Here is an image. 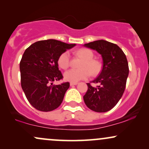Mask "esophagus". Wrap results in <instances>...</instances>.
<instances>
[{"label": "esophagus", "mask_w": 149, "mask_h": 149, "mask_svg": "<svg viewBox=\"0 0 149 149\" xmlns=\"http://www.w3.org/2000/svg\"><path fill=\"white\" fill-rule=\"evenodd\" d=\"M77 84H78V82H71L70 83V85L72 86V85H76Z\"/></svg>", "instance_id": "esophagus-1"}]
</instances>
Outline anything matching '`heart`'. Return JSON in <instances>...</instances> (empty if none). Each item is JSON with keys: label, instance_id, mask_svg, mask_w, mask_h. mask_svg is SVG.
<instances>
[{"label": "heart", "instance_id": "b5f03b06", "mask_svg": "<svg viewBox=\"0 0 149 149\" xmlns=\"http://www.w3.org/2000/svg\"><path fill=\"white\" fill-rule=\"evenodd\" d=\"M76 54L83 59L80 64L79 69H71L64 73L65 80L70 82H78L88 78L90 75L95 76L101 72L102 63L100 59H95L94 53L88 48L78 49ZM58 65L62 69H67L71 65L69 53L64 52L59 55L57 59Z\"/></svg>", "mask_w": 149, "mask_h": 149}]
</instances>
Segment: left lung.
<instances>
[{
	"mask_svg": "<svg viewBox=\"0 0 149 149\" xmlns=\"http://www.w3.org/2000/svg\"><path fill=\"white\" fill-rule=\"evenodd\" d=\"M102 54L103 68L93 81L87 83L88 91L83 100L89 109L95 112H107L117 104L123 95L129 74L125 54L116 44L104 40L85 44ZM92 82L97 84L92 86Z\"/></svg>",
	"mask_w": 149,
	"mask_h": 149,
	"instance_id": "obj_1",
	"label": "left lung"
}]
</instances>
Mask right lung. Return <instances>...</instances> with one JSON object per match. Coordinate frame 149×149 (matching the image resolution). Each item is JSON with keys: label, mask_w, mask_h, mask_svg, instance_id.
<instances>
[{"label": "right lung", "mask_w": 149, "mask_h": 149, "mask_svg": "<svg viewBox=\"0 0 149 149\" xmlns=\"http://www.w3.org/2000/svg\"><path fill=\"white\" fill-rule=\"evenodd\" d=\"M75 45L49 39L34 42L26 49L19 64L21 85L27 100L36 109L47 112L60 106L70 84H52L54 80L63 79L57 59Z\"/></svg>", "instance_id": "1"}]
</instances>
